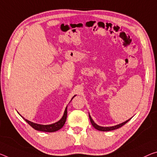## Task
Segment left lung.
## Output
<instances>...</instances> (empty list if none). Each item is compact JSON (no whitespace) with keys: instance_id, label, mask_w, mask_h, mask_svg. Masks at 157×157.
<instances>
[{"instance_id":"obj_1","label":"left lung","mask_w":157,"mask_h":157,"mask_svg":"<svg viewBox=\"0 0 157 157\" xmlns=\"http://www.w3.org/2000/svg\"><path fill=\"white\" fill-rule=\"evenodd\" d=\"M89 119H90V121H91V123L92 124V126H93L96 129H97V130L101 131H109L115 130V129H117L121 127V126H124V124L127 123L128 121L130 120L131 118H132V117H131V119H128V120H126V121H124V122L121 123V124H117V125H115V126H107V127H104V126H98V124H96L95 122H94L93 119H92V118L91 117V116H90V114H89Z\"/></svg>"}]
</instances>
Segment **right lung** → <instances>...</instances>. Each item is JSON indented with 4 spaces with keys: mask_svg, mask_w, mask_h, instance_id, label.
<instances>
[{
    "mask_svg": "<svg viewBox=\"0 0 157 157\" xmlns=\"http://www.w3.org/2000/svg\"><path fill=\"white\" fill-rule=\"evenodd\" d=\"M75 96H74L72 99H73L74 97ZM71 99V101H72ZM67 107L65 109V111H64L63 115L61 119L60 120L56 121V122L52 124H48V125H43V124H36L32 122V121H29L28 119H26L23 117L21 116L22 118H23L25 121L28 123L31 127H33L34 129H36L37 131H43V132H54V131H56L61 129L62 127H63L64 124L66 123V118H67Z\"/></svg>",
    "mask_w": 157,
    "mask_h": 157,
    "instance_id": "obj_1",
    "label": "right lung"
}]
</instances>
